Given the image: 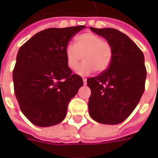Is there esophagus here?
I'll use <instances>...</instances> for the list:
<instances>
[{
	"instance_id": "1",
	"label": "esophagus",
	"mask_w": 158,
	"mask_h": 158,
	"mask_svg": "<svg viewBox=\"0 0 158 158\" xmlns=\"http://www.w3.org/2000/svg\"><path fill=\"white\" fill-rule=\"evenodd\" d=\"M83 81H84V84L85 85V84H87V79H85V78H83Z\"/></svg>"
}]
</instances>
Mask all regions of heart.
Listing matches in <instances>:
<instances>
[{
	"mask_svg": "<svg viewBox=\"0 0 158 158\" xmlns=\"http://www.w3.org/2000/svg\"><path fill=\"white\" fill-rule=\"evenodd\" d=\"M64 56L69 68L74 69L80 60L84 62L77 69L81 75L95 70L98 73L105 71L110 66L113 56L112 46L107 40L92 32L82 33L75 38V45L67 44Z\"/></svg>",
	"mask_w": 158,
	"mask_h": 158,
	"instance_id": "1",
	"label": "heart"
}]
</instances>
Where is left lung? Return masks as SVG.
<instances>
[{
    "label": "left lung",
    "mask_w": 158,
    "mask_h": 158,
    "mask_svg": "<svg viewBox=\"0 0 158 158\" xmlns=\"http://www.w3.org/2000/svg\"><path fill=\"white\" fill-rule=\"evenodd\" d=\"M90 29L111 44L113 56L107 69L87 79L91 89L89 115L101 124H120L130 116L144 92V56L139 47L120 31L110 28Z\"/></svg>",
    "instance_id": "8db88e82"
}]
</instances>
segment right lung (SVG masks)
Instances as JSON below:
<instances>
[{
    "label": "right lung",
    "instance_id": "add662e5",
    "mask_svg": "<svg viewBox=\"0 0 158 158\" xmlns=\"http://www.w3.org/2000/svg\"><path fill=\"white\" fill-rule=\"evenodd\" d=\"M85 26L47 28L19 50L13 70L19 108L33 125L48 127L61 122L68 105L84 82L66 63L64 49Z\"/></svg>",
    "mask_w": 158,
    "mask_h": 158
}]
</instances>
